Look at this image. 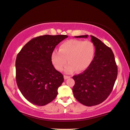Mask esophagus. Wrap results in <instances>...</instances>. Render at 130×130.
Instances as JSON below:
<instances>
[{
    "mask_svg": "<svg viewBox=\"0 0 130 130\" xmlns=\"http://www.w3.org/2000/svg\"><path fill=\"white\" fill-rule=\"evenodd\" d=\"M63 77H64V79H68V78H70V76H67V75H64V76H63Z\"/></svg>",
    "mask_w": 130,
    "mask_h": 130,
    "instance_id": "1",
    "label": "esophagus"
}]
</instances>
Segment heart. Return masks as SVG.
I'll list each match as a JSON object with an SVG mask.
<instances>
[{
    "instance_id": "1",
    "label": "heart",
    "mask_w": 130,
    "mask_h": 130,
    "mask_svg": "<svg viewBox=\"0 0 130 130\" xmlns=\"http://www.w3.org/2000/svg\"><path fill=\"white\" fill-rule=\"evenodd\" d=\"M95 46L92 42L70 39L62 43L59 51H54L51 61L54 67L62 71L65 67V72L71 74L75 71L82 72L88 68L95 55Z\"/></svg>"
}]
</instances>
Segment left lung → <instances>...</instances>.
Returning <instances> with one entry per match:
<instances>
[{
  "instance_id": "left-lung-1",
  "label": "left lung",
  "mask_w": 130,
  "mask_h": 130,
  "mask_svg": "<svg viewBox=\"0 0 130 130\" xmlns=\"http://www.w3.org/2000/svg\"><path fill=\"white\" fill-rule=\"evenodd\" d=\"M88 35L75 36L87 38ZM95 56L88 68L72 78L75 85L72 92L80 103L91 107L102 103L111 94L118 74L114 55L110 47L94 36Z\"/></svg>"
}]
</instances>
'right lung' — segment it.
Instances as JSON below:
<instances>
[{
    "label": "right lung",
    "mask_w": 130,
    "mask_h": 130,
    "mask_svg": "<svg viewBox=\"0 0 130 130\" xmlns=\"http://www.w3.org/2000/svg\"><path fill=\"white\" fill-rule=\"evenodd\" d=\"M67 38L64 35L38 36L29 41L18 54L16 83L22 94L32 104L45 105L57 96L64 79L52 65L51 55Z\"/></svg>",
    "instance_id": "1"
}]
</instances>
